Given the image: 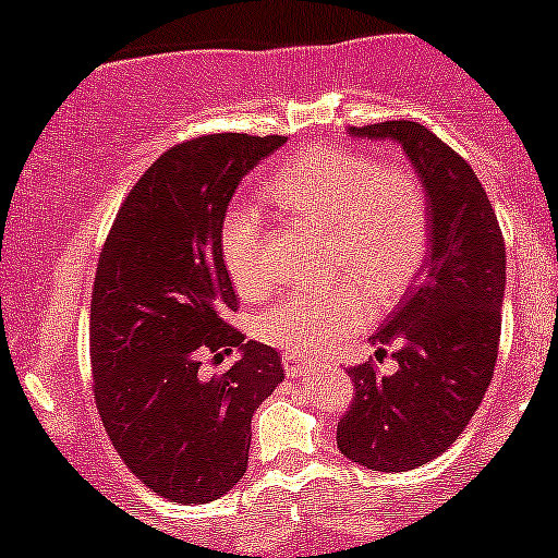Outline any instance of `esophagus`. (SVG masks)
Returning <instances> with one entry per match:
<instances>
[{
  "mask_svg": "<svg viewBox=\"0 0 558 558\" xmlns=\"http://www.w3.org/2000/svg\"><path fill=\"white\" fill-rule=\"evenodd\" d=\"M312 367V362H306L304 356H296V354H286L283 356V369H286V375H291V377H296V375H301V373H306V369Z\"/></svg>",
  "mask_w": 558,
  "mask_h": 558,
  "instance_id": "obj_1",
  "label": "esophagus"
}]
</instances>
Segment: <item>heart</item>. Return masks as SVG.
Listing matches in <instances>:
<instances>
[{
  "instance_id": "b5f03b06",
  "label": "heart",
  "mask_w": 558,
  "mask_h": 558,
  "mask_svg": "<svg viewBox=\"0 0 558 558\" xmlns=\"http://www.w3.org/2000/svg\"><path fill=\"white\" fill-rule=\"evenodd\" d=\"M270 196L288 213L328 230V278L323 291L288 293L254 319L265 343L293 354H325L362 330L369 306H386L417 278L430 252V204L403 168L377 165L345 149H306L275 172ZM220 257L241 296L272 286L262 220L252 209H230L220 226Z\"/></svg>"
}]
</instances>
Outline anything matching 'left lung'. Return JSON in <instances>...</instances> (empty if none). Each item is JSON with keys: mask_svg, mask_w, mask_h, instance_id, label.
I'll return each mask as SVG.
<instances>
[{"mask_svg": "<svg viewBox=\"0 0 558 558\" xmlns=\"http://www.w3.org/2000/svg\"><path fill=\"white\" fill-rule=\"evenodd\" d=\"M396 141L430 204L425 272L373 336L375 360L396 345L393 375L351 367L354 399L338 422L345 459L377 472L417 470L440 457L483 403L501 338L506 248L488 194L451 146L412 120L349 128Z\"/></svg>", "mask_w": 558, "mask_h": 558, "instance_id": "left-lung-1", "label": "left lung"}]
</instances>
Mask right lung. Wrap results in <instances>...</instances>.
I'll return each instance as SVG.
<instances>
[{
  "mask_svg": "<svg viewBox=\"0 0 558 558\" xmlns=\"http://www.w3.org/2000/svg\"><path fill=\"white\" fill-rule=\"evenodd\" d=\"M286 136L213 133L170 146L123 207L92 291L94 399L114 451L146 488L175 504L217 501L243 477L252 417L283 383L272 345L243 341L220 257V226L241 178ZM242 360L222 376L201 356Z\"/></svg>",
  "mask_w": 558,
  "mask_h": 558,
  "instance_id": "add662e5",
  "label": "right lung"
}]
</instances>
